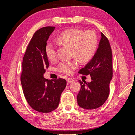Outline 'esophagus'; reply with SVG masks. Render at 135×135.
I'll list each match as a JSON object with an SVG mask.
<instances>
[{
    "label": "esophagus",
    "mask_w": 135,
    "mask_h": 135,
    "mask_svg": "<svg viewBox=\"0 0 135 135\" xmlns=\"http://www.w3.org/2000/svg\"><path fill=\"white\" fill-rule=\"evenodd\" d=\"M73 81H74V79L71 78H68L67 79V84L68 85L69 84H70L72 82H73Z\"/></svg>",
    "instance_id": "esophagus-1"
}]
</instances>
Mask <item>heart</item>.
Returning <instances> with one entry per match:
<instances>
[{"label":"heart","mask_w":135,"mask_h":135,"mask_svg":"<svg viewBox=\"0 0 135 135\" xmlns=\"http://www.w3.org/2000/svg\"><path fill=\"white\" fill-rule=\"evenodd\" d=\"M56 42L61 46L71 47L73 57H76L81 62H88L95 55L98 46L97 36L92 30L84 31L78 28H70L62 31L57 36ZM46 54L48 60L54 61L57 58L55 45L48 43L46 48ZM77 59L61 62L58 66L59 72L63 74H71L79 66Z\"/></svg>","instance_id":"b5f03b06"}]
</instances>
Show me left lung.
Instances as JSON below:
<instances>
[{"label":"left lung","mask_w":135,"mask_h":135,"mask_svg":"<svg viewBox=\"0 0 135 135\" xmlns=\"http://www.w3.org/2000/svg\"><path fill=\"white\" fill-rule=\"evenodd\" d=\"M101 38L96 54L79 74L90 75L91 82L80 81L77 102L80 108L95 109L101 107L109 95V84L113 77V55L108 39L101 32Z\"/></svg>","instance_id":"8db88e82"}]
</instances>
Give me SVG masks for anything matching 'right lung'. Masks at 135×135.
Segmentation results:
<instances>
[{"instance_id": "1", "label": "right lung", "mask_w": 135, "mask_h": 135, "mask_svg": "<svg viewBox=\"0 0 135 135\" xmlns=\"http://www.w3.org/2000/svg\"><path fill=\"white\" fill-rule=\"evenodd\" d=\"M55 27L40 28L33 35L22 61L21 83L26 101L39 112H51L58 107L61 93L66 86L64 79L48 80L43 74L49 62L46 54L47 41Z\"/></svg>"}]
</instances>
